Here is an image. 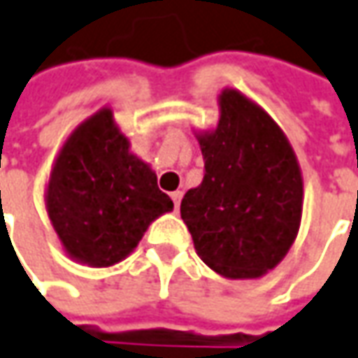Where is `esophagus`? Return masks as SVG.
<instances>
[{
    "instance_id": "obj_1",
    "label": "esophagus",
    "mask_w": 358,
    "mask_h": 358,
    "mask_svg": "<svg viewBox=\"0 0 358 358\" xmlns=\"http://www.w3.org/2000/svg\"><path fill=\"white\" fill-rule=\"evenodd\" d=\"M170 198H172V201H174V210H178L180 201H182V192H172V194H170Z\"/></svg>"
}]
</instances>
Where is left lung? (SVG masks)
<instances>
[{"instance_id":"left-lung-1","label":"left lung","mask_w":358,"mask_h":358,"mask_svg":"<svg viewBox=\"0 0 358 358\" xmlns=\"http://www.w3.org/2000/svg\"><path fill=\"white\" fill-rule=\"evenodd\" d=\"M217 129L199 135L203 180L180 203L196 252L227 278H259L286 257L301 220L303 184L282 129L225 90Z\"/></svg>"}]
</instances>
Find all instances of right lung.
<instances>
[{
	"instance_id": "obj_1",
	"label": "right lung",
	"mask_w": 358,
	"mask_h": 358,
	"mask_svg": "<svg viewBox=\"0 0 358 358\" xmlns=\"http://www.w3.org/2000/svg\"><path fill=\"white\" fill-rule=\"evenodd\" d=\"M172 208L157 174L129 152L111 109L97 111L68 137L46 189L48 217L66 252L96 268L123 261Z\"/></svg>"
}]
</instances>
